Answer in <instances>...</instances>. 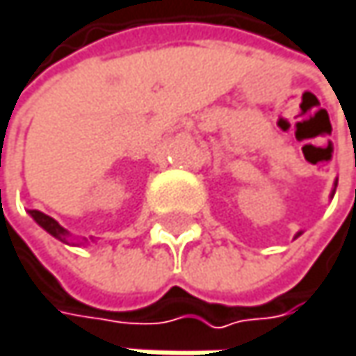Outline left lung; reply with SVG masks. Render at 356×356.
Returning a JSON list of instances; mask_svg holds the SVG:
<instances>
[{"label": "left lung", "instance_id": "left-lung-1", "mask_svg": "<svg viewBox=\"0 0 356 356\" xmlns=\"http://www.w3.org/2000/svg\"><path fill=\"white\" fill-rule=\"evenodd\" d=\"M298 236H300V234H298Z\"/></svg>", "mask_w": 356, "mask_h": 356}]
</instances>
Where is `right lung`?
I'll use <instances>...</instances> for the list:
<instances>
[{"mask_svg":"<svg viewBox=\"0 0 356 356\" xmlns=\"http://www.w3.org/2000/svg\"><path fill=\"white\" fill-rule=\"evenodd\" d=\"M30 216L49 232V234H52L54 238H58L60 243H67V236H69V232L54 220V218H50V216H47V213H42V211L38 210H30Z\"/></svg>","mask_w":356,"mask_h":356,"instance_id":"right-lung-1","label":"right lung"}]
</instances>
